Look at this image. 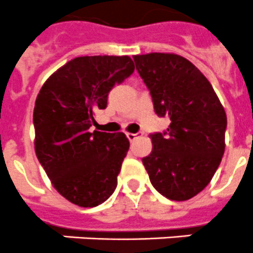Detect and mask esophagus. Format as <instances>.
<instances>
[{
  "instance_id": "34e87169",
  "label": "esophagus",
  "mask_w": 253,
  "mask_h": 253,
  "mask_svg": "<svg viewBox=\"0 0 253 253\" xmlns=\"http://www.w3.org/2000/svg\"><path fill=\"white\" fill-rule=\"evenodd\" d=\"M137 135H139V133H129V132L126 133L127 139H128L129 141H133V140H135L136 137H137Z\"/></svg>"
}]
</instances>
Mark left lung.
I'll return each instance as SVG.
<instances>
[{
	"label": "left lung",
	"instance_id": "1",
	"mask_svg": "<svg viewBox=\"0 0 253 253\" xmlns=\"http://www.w3.org/2000/svg\"><path fill=\"white\" fill-rule=\"evenodd\" d=\"M158 117L170 120L150 133L153 150L142 158L151 184L167 199L184 201L211 181L225 149L227 114L211 84L177 54L133 56Z\"/></svg>",
	"mask_w": 253,
	"mask_h": 253
}]
</instances>
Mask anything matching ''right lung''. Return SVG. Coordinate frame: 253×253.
Listing matches in <instances>:
<instances>
[{"label": "right lung", "mask_w": 253, "mask_h": 253, "mask_svg": "<svg viewBox=\"0 0 253 253\" xmlns=\"http://www.w3.org/2000/svg\"><path fill=\"white\" fill-rule=\"evenodd\" d=\"M135 70L128 56H85L69 61L44 83L35 100V154L58 192L94 208L117 187L129 141L122 132H89L94 112Z\"/></svg>", "instance_id": "add662e5"}]
</instances>
